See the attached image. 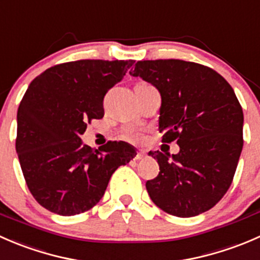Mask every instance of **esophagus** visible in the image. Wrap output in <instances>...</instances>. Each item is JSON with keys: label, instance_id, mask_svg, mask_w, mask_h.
<instances>
[{"label": "esophagus", "instance_id": "1", "mask_svg": "<svg viewBox=\"0 0 260 260\" xmlns=\"http://www.w3.org/2000/svg\"><path fill=\"white\" fill-rule=\"evenodd\" d=\"M145 156H146L145 152L140 151V152H137V154H136V159H142Z\"/></svg>", "mask_w": 260, "mask_h": 260}]
</instances>
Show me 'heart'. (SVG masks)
Segmentation results:
<instances>
[{
    "mask_svg": "<svg viewBox=\"0 0 260 260\" xmlns=\"http://www.w3.org/2000/svg\"><path fill=\"white\" fill-rule=\"evenodd\" d=\"M124 138L128 141L137 142V141H140L141 138H142V136H141L138 132H136V131H128V132L124 135Z\"/></svg>",
    "mask_w": 260,
    "mask_h": 260,
    "instance_id": "heart-1",
    "label": "heart"
}]
</instances>
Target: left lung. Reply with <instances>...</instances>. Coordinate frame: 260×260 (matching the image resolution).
Wrapping results in <instances>:
<instances>
[{"label": "left lung", "instance_id": "left-lung-1", "mask_svg": "<svg viewBox=\"0 0 260 260\" xmlns=\"http://www.w3.org/2000/svg\"><path fill=\"white\" fill-rule=\"evenodd\" d=\"M140 77L161 94L158 129L162 142L180 152H149L159 174L148 180L151 200L165 212L191 217L210 210L226 193L243 149V109L219 73L179 59L137 61Z\"/></svg>", "mask_w": 260, "mask_h": 260}]
</instances>
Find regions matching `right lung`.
<instances>
[{"instance_id":"1","label":"right lung","mask_w":260,"mask_h":260,"mask_svg":"<svg viewBox=\"0 0 260 260\" xmlns=\"http://www.w3.org/2000/svg\"><path fill=\"white\" fill-rule=\"evenodd\" d=\"M133 62H62L28 85L17 111L16 152L26 185L43 208L62 216L88 211L115 170L137 154L122 141L93 149L80 140L86 123L103 118L104 95Z\"/></svg>"}]
</instances>
